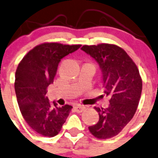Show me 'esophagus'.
<instances>
[{"instance_id":"1","label":"esophagus","mask_w":158,"mask_h":158,"mask_svg":"<svg viewBox=\"0 0 158 158\" xmlns=\"http://www.w3.org/2000/svg\"><path fill=\"white\" fill-rule=\"evenodd\" d=\"M74 108L77 113H81L85 110V107L82 104H76L74 106Z\"/></svg>"}]
</instances>
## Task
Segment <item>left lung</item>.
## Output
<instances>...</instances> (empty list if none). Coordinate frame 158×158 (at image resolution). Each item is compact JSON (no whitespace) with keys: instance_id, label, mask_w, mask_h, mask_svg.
I'll return each mask as SVG.
<instances>
[{"instance_id":"left-lung-1","label":"left lung","mask_w":158,"mask_h":158,"mask_svg":"<svg viewBox=\"0 0 158 158\" xmlns=\"http://www.w3.org/2000/svg\"><path fill=\"white\" fill-rule=\"evenodd\" d=\"M81 49L98 63L110 103L107 108L94 107L99 120L89 127V132L99 139H110L118 135L135 114L142 94V78L132 58L116 44L83 45Z\"/></svg>"}]
</instances>
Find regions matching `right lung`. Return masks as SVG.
<instances>
[{"label": "right lung", "mask_w": 158, "mask_h": 158, "mask_svg": "<svg viewBox=\"0 0 158 158\" xmlns=\"http://www.w3.org/2000/svg\"><path fill=\"white\" fill-rule=\"evenodd\" d=\"M80 46L43 43L30 50L17 66L14 87L19 110L28 125L40 135H57L73 108L68 104L58 107L45 94L61 59Z\"/></svg>", "instance_id": "obj_1"}]
</instances>
